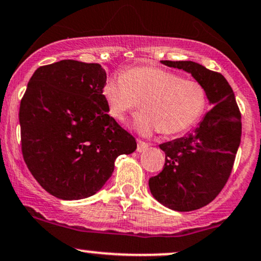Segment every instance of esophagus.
Listing matches in <instances>:
<instances>
[{
  "instance_id": "34e87169",
  "label": "esophagus",
  "mask_w": 261,
  "mask_h": 261,
  "mask_svg": "<svg viewBox=\"0 0 261 261\" xmlns=\"http://www.w3.org/2000/svg\"><path fill=\"white\" fill-rule=\"evenodd\" d=\"M148 146H149L148 143H146V142H143V141L139 140V141H137V152H140V153L144 152V150L148 148Z\"/></svg>"
}]
</instances>
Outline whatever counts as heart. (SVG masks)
Segmentation results:
<instances>
[{
  "mask_svg": "<svg viewBox=\"0 0 261 261\" xmlns=\"http://www.w3.org/2000/svg\"><path fill=\"white\" fill-rule=\"evenodd\" d=\"M102 95L109 114L120 121L142 102L143 114L134 121L141 135L185 133L198 122L206 107V91L198 81L154 67L131 68L109 77Z\"/></svg>",
  "mask_w": 261,
  "mask_h": 261,
  "instance_id": "b5f03b06",
  "label": "heart"
}]
</instances>
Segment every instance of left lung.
Here are the masks:
<instances>
[{
  "instance_id": "left-lung-1",
  "label": "left lung",
  "mask_w": 261,
  "mask_h": 261,
  "mask_svg": "<svg viewBox=\"0 0 261 261\" xmlns=\"http://www.w3.org/2000/svg\"><path fill=\"white\" fill-rule=\"evenodd\" d=\"M162 63L192 75L213 106L192 133L159 146L165 153L164 168L148 181L159 203L176 212H191L214 200L230 177L241 143V113L220 73L191 61Z\"/></svg>"
}]
</instances>
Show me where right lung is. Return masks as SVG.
Here are the masks:
<instances>
[{
    "label": "right lung",
    "instance_id": "obj_1",
    "mask_svg": "<svg viewBox=\"0 0 261 261\" xmlns=\"http://www.w3.org/2000/svg\"><path fill=\"white\" fill-rule=\"evenodd\" d=\"M105 69L73 59L37 68L20 102L21 152L42 188L59 199L98 192L120 154L137 143L108 114Z\"/></svg>",
    "mask_w": 261,
    "mask_h": 261
}]
</instances>
